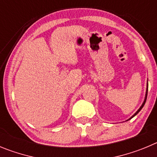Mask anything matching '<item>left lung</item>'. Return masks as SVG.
<instances>
[{
	"label": "left lung",
	"mask_w": 157,
	"mask_h": 157,
	"mask_svg": "<svg viewBox=\"0 0 157 157\" xmlns=\"http://www.w3.org/2000/svg\"><path fill=\"white\" fill-rule=\"evenodd\" d=\"M147 93H148V80H147V87H146V91H145V98H144V101H143V102H142V105H141V106H140V108L138 109L137 110L136 112H135V113L134 114L133 116H131V117H130L129 119H128V120H127V121H129V120H131V118H133V117H135V116H136L137 114L138 113L140 112V110L142 109V107L144 106V105H145V101H146V98H147Z\"/></svg>",
	"instance_id": "1"
}]
</instances>
